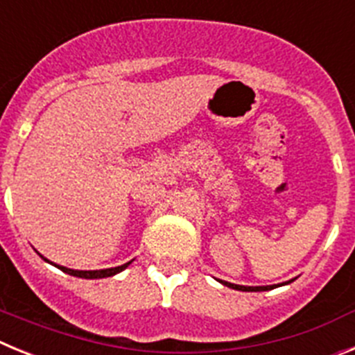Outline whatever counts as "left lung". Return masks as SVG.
I'll return each mask as SVG.
<instances>
[{
	"mask_svg": "<svg viewBox=\"0 0 355 355\" xmlns=\"http://www.w3.org/2000/svg\"><path fill=\"white\" fill-rule=\"evenodd\" d=\"M293 279L286 281V283H292ZM219 283H223L225 286H228V288H233V290H241V292H265V290H272L276 288L277 285H270V286H244V285H235V283H228V281H223L219 279ZM285 283V285H286Z\"/></svg>",
	"mask_w": 355,
	"mask_h": 355,
	"instance_id": "left-lung-1",
	"label": "left lung"
}]
</instances>
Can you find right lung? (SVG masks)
<instances>
[{"label": "right lung", "mask_w": 355, "mask_h": 355, "mask_svg": "<svg viewBox=\"0 0 355 355\" xmlns=\"http://www.w3.org/2000/svg\"><path fill=\"white\" fill-rule=\"evenodd\" d=\"M40 257H42V254H40ZM44 260L49 261L47 258H44ZM49 263H53V261H49ZM53 265L54 267H58L60 270H63L65 274H70V276L85 277V279H101V277H110V276H114V274H118V272H122V270H125L127 267L130 265V261H127V263H123V265H118V267H111V269H101V270H74V269H69V267H63V265H56V263H53Z\"/></svg>", "instance_id": "right-lung-1"}]
</instances>
